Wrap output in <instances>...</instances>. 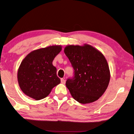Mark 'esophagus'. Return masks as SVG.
I'll return each instance as SVG.
<instances>
[{"mask_svg":"<svg viewBox=\"0 0 134 134\" xmlns=\"http://www.w3.org/2000/svg\"><path fill=\"white\" fill-rule=\"evenodd\" d=\"M60 82L61 83H62V84H65V80L63 78H62L60 79Z\"/></svg>","mask_w":134,"mask_h":134,"instance_id":"34e87169","label":"esophagus"}]
</instances>
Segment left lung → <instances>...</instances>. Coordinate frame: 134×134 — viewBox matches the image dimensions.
I'll list each match as a JSON object with an SVG mask.
<instances>
[{
  "mask_svg": "<svg viewBox=\"0 0 134 134\" xmlns=\"http://www.w3.org/2000/svg\"><path fill=\"white\" fill-rule=\"evenodd\" d=\"M74 69L66 86L72 97L81 104H90L104 94L110 80L108 62L103 54L90 44L68 45L64 49Z\"/></svg>",
  "mask_w": 134,
  "mask_h": 134,
  "instance_id": "obj_1",
  "label": "left lung"
}]
</instances>
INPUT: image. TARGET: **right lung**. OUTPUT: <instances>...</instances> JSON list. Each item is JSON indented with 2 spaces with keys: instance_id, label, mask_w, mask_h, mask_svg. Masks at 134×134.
I'll return each mask as SVG.
<instances>
[{
  "instance_id": "obj_1",
  "label": "right lung",
  "mask_w": 134,
  "mask_h": 134,
  "mask_svg": "<svg viewBox=\"0 0 134 134\" xmlns=\"http://www.w3.org/2000/svg\"><path fill=\"white\" fill-rule=\"evenodd\" d=\"M61 49L60 45L37 49L22 60L18 69V80L25 94L36 100L43 99L60 83L52 62Z\"/></svg>"
}]
</instances>
